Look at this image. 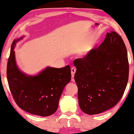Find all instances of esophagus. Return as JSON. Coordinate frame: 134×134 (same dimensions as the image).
<instances>
[{
    "label": "esophagus",
    "mask_w": 134,
    "mask_h": 134,
    "mask_svg": "<svg viewBox=\"0 0 134 134\" xmlns=\"http://www.w3.org/2000/svg\"><path fill=\"white\" fill-rule=\"evenodd\" d=\"M76 71V70L75 68H72L71 69V77L73 78L74 77V75H75V73Z\"/></svg>",
    "instance_id": "esophagus-1"
}]
</instances>
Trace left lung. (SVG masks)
<instances>
[{
  "instance_id": "1",
  "label": "left lung",
  "mask_w": 134,
  "mask_h": 134,
  "mask_svg": "<svg viewBox=\"0 0 134 134\" xmlns=\"http://www.w3.org/2000/svg\"><path fill=\"white\" fill-rule=\"evenodd\" d=\"M77 71L80 109L98 114L114 107L123 95L129 74L127 50L118 33L107 32L104 41L82 58L73 61Z\"/></svg>"
}]
</instances>
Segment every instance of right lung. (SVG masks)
<instances>
[{
	"label": "right lung",
	"mask_w": 134,
	"mask_h": 134,
	"mask_svg": "<svg viewBox=\"0 0 134 134\" xmlns=\"http://www.w3.org/2000/svg\"><path fill=\"white\" fill-rule=\"evenodd\" d=\"M22 37L13 41L7 65V79L14 100L20 108L32 114L48 116L58 107L63 91L71 80V68L47 67L36 76L23 73L16 64L14 48Z\"/></svg>",
	"instance_id": "add662e5"
}]
</instances>
